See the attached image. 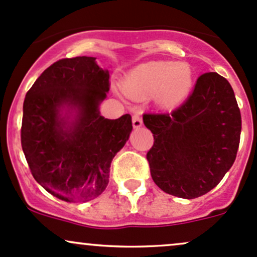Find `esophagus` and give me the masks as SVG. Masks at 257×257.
<instances>
[{
	"label": "esophagus",
	"instance_id": "34e87169",
	"mask_svg": "<svg viewBox=\"0 0 257 257\" xmlns=\"http://www.w3.org/2000/svg\"><path fill=\"white\" fill-rule=\"evenodd\" d=\"M143 125V119L140 117V114H134L133 115V126L134 128H140Z\"/></svg>",
	"mask_w": 257,
	"mask_h": 257
}]
</instances>
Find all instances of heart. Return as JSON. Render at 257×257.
<instances>
[{
    "instance_id": "heart-1",
    "label": "heart",
    "mask_w": 257,
    "mask_h": 257,
    "mask_svg": "<svg viewBox=\"0 0 257 257\" xmlns=\"http://www.w3.org/2000/svg\"><path fill=\"white\" fill-rule=\"evenodd\" d=\"M122 85L131 96H154L160 108L174 109L187 100L193 90V70L184 62H146L132 69Z\"/></svg>"
}]
</instances>
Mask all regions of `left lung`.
<instances>
[{
  "label": "left lung",
  "instance_id": "1",
  "mask_svg": "<svg viewBox=\"0 0 257 257\" xmlns=\"http://www.w3.org/2000/svg\"><path fill=\"white\" fill-rule=\"evenodd\" d=\"M154 134L146 155L155 184L165 193L195 199L212 190L230 170L240 142L241 115L228 80L205 73L182 106L145 113Z\"/></svg>",
  "mask_w": 257,
  "mask_h": 257
}]
</instances>
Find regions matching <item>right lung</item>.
I'll return each mask as SVG.
<instances>
[{"label":"right lung","instance_id":"obj_1","mask_svg":"<svg viewBox=\"0 0 257 257\" xmlns=\"http://www.w3.org/2000/svg\"><path fill=\"white\" fill-rule=\"evenodd\" d=\"M108 90V70L95 57L80 56L55 62L25 95V159L36 182L63 201L101 195L112 160L132 133L131 114L118 119L100 114Z\"/></svg>","mask_w":257,"mask_h":257}]
</instances>
